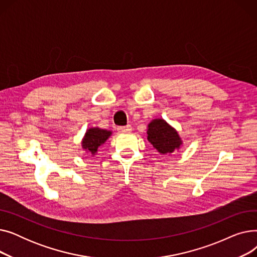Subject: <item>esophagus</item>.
Returning <instances> with one entry per match:
<instances>
[{
  "mask_svg": "<svg viewBox=\"0 0 257 257\" xmlns=\"http://www.w3.org/2000/svg\"><path fill=\"white\" fill-rule=\"evenodd\" d=\"M131 129H132L131 125H127V126H121V127H118V128H117V131H118V132H120V133H123V132L131 131Z\"/></svg>",
  "mask_w": 257,
  "mask_h": 257,
  "instance_id": "obj_1",
  "label": "esophagus"
}]
</instances>
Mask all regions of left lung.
<instances>
[{
	"instance_id": "obj_1",
	"label": "left lung",
	"mask_w": 257,
	"mask_h": 257,
	"mask_svg": "<svg viewBox=\"0 0 257 257\" xmlns=\"http://www.w3.org/2000/svg\"><path fill=\"white\" fill-rule=\"evenodd\" d=\"M147 133L148 141L161 154L172 153L181 145L178 133L169 126L166 120L161 118L153 119L148 126Z\"/></svg>"
}]
</instances>
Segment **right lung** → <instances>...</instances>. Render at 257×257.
Here are the masks:
<instances>
[{
	"label": "right lung",
	"instance_id": "obj_1",
	"mask_svg": "<svg viewBox=\"0 0 257 257\" xmlns=\"http://www.w3.org/2000/svg\"><path fill=\"white\" fill-rule=\"evenodd\" d=\"M111 132L103 130L100 128H92L89 129L86 134L85 138L82 142L83 149L87 150L88 153L94 154L97 152L98 148L106 142V140L110 137Z\"/></svg>",
	"mask_w": 257,
	"mask_h": 257
}]
</instances>
